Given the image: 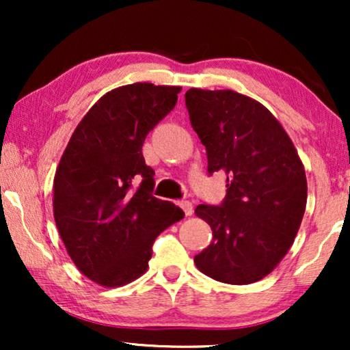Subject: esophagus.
I'll list each match as a JSON object with an SVG mask.
<instances>
[{"mask_svg":"<svg viewBox=\"0 0 350 350\" xmlns=\"http://www.w3.org/2000/svg\"><path fill=\"white\" fill-rule=\"evenodd\" d=\"M180 207H181V210H183V212H185L186 217H191V215H193V212H194V210H193V204H191L189 200H181Z\"/></svg>","mask_w":350,"mask_h":350,"instance_id":"34e87169","label":"esophagus"}]
</instances>
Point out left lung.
<instances>
[{
    "label": "left lung",
    "mask_w": 350,
    "mask_h": 350,
    "mask_svg": "<svg viewBox=\"0 0 350 350\" xmlns=\"http://www.w3.org/2000/svg\"><path fill=\"white\" fill-rule=\"evenodd\" d=\"M185 102L207 151L208 174H226L228 188L219 205L196 207L213 239L194 262L218 282L253 284L293 245L308 200L304 165L288 133L256 100L193 88Z\"/></svg>",
    "instance_id": "1"
}]
</instances>
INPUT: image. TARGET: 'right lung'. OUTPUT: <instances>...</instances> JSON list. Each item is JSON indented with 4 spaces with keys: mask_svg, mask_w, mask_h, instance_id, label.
Instances as JSON below:
<instances>
[{
    "mask_svg": "<svg viewBox=\"0 0 350 350\" xmlns=\"http://www.w3.org/2000/svg\"><path fill=\"white\" fill-rule=\"evenodd\" d=\"M181 88L135 83L105 94L75 129L54 176V218L76 267L114 288L148 269L156 237L185 217L152 196L143 142Z\"/></svg>",
    "mask_w": 350,
    "mask_h": 350,
    "instance_id": "add662e5",
    "label": "right lung"
}]
</instances>
